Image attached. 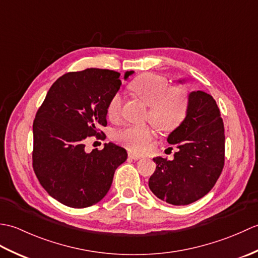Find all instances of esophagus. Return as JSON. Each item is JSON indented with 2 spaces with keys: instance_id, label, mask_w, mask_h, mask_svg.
I'll return each mask as SVG.
<instances>
[{
  "instance_id": "esophagus-1",
  "label": "esophagus",
  "mask_w": 258,
  "mask_h": 258,
  "mask_svg": "<svg viewBox=\"0 0 258 258\" xmlns=\"http://www.w3.org/2000/svg\"><path fill=\"white\" fill-rule=\"evenodd\" d=\"M128 156L131 157V158H133V160H135V161H138V160H141L142 157V155H139V154H135V153H133V152H128Z\"/></svg>"
}]
</instances>
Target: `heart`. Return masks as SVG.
<instances>
[{"label":"heart","instance_id":"1","mask_svg":"<svg viewBox=\"0 0 258 258\" xmlns=\"http://www.w3.org/2000/svg\"><path fill=\"white\" fill-rule=\"evenodd\" d=\"M136 95L150 106L151 122L163 130H169L182 122L188 106L185 90L171 86L165 78L155 74H143L130 85ZM123 96L113 95L107 104V116L114 123L122 118ZM155 131L149 125H127L117 131L115 139L119 144L134 152H143L155 139Z\"/></svg>","mask_w":258,"mask_h":258}]
</instances>
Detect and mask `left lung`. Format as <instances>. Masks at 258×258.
<instances>
[{
    "label": "left lung",
    "mask_w": 258,
    "mask_h": 258,
    "mask_svg": "<svg viewBox=\"0 0 258 258\" xmlns=\"http://www.w3.org/2000/svg\"><path fill=\"white\" fill-rule=\"evenodd\" d=\"M177 82L184 84L185 80ZM167 142L177 152L172 161L153 158L156 169L149 180L150 189L168 204L188 205L213 188L224 167V124L212 95L189 93L185 118L169 133Z\"/></svg>",
    "instance_id": "8db88e82"
}]
</instances>
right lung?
<instances>
[{"label": "right lung", "mask_w": 258, "mask_h": 258, "mask_svg": "<svg viewBox=\"0 0 258 258\" xmlns=\"http://www.w3.org/2000/svg\"><path fill=\"white\" fill-rule=\"evenodd\" d=\"M134 73L125 72L124 80ZM119 73L86 69L54 82L33 123V168L41 185L62 204L84 208L100 202L111 187L116 168L127 158L114 143L85 151L89 136L101 139L106 108L122 82ZM105 138V136H104Z\"/></svg>", "instance_id": "right-lung-1"}]
</instances>
